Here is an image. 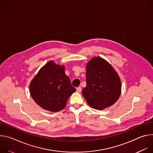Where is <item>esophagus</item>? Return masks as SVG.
<instances>
[{
  "instance_id": "1",
  "label": "esophagus",
  "mask_w": 153,
  "mask_h": 153,
  "mask_svg": "<svg viewBox=\"0 0 153 153\" xmlns=\"http://www.w3.org/2000/svg\"><path fill=\"white\" fill-rule=\"evenodd\" d=\"M82 91V88L81 87H77V88H76V91L77 93H80Z\"/></svg>"
}]
</instances>
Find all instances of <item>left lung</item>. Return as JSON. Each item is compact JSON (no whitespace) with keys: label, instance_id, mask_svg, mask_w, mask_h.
I'll return each instance as SVG.
<instances>
[{"label":"left lung","instance_id":"left-lung-1","mask_svg":"<svg viewBox=\"0 0 153 153\" xmlns=\"http://www.w3.org/2000/svg\"><path fill=\"white\" fill-rule=\"evenodd\" d=\"M86 86L82 94L94 109L103 110L114 105L122 90L120 77L111 65L104 59L93 57L86 63Z\"/></svg>","mask_w":153,"mask_h":153}]
</instances>
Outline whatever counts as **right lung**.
Wrapping results in <instances>:
<instances>
[{
	"instance_id": "right-lung-1",
	"label": "right lung",
	"mask_w": 153,
	"mask_h": 153,
	"mask_svg": "<svg viewBox=\"0 0 153 153\" xmlns=\"http://www.w3.org/2000/svg\"><path fill=\"white\" fill-rule=\"evenodd\" d=\"M29 90L34 102L42 109L57 112L66 106L76 88L65 74L64 65L50 60L32 79Z\"/></svg>"
}]
</instances>
